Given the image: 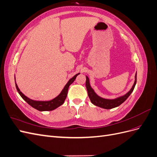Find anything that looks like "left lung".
I'll use <instances>...</instances> for the list:
<instances>
[{
	"mask_svg": "<svg viewBox=\"0 0 157 157\" xmlns=\"http://www.w3.org/2000/svg\"><path fill=\"white\" fill-rule=\"evenodd\" d=\"M86 86L88 92V97L90 99V101L94 104V105H96L99 107H101L103 109H111L113 108H115L117 107H118L121 104L124 102L126 99L130 96V95L132 94V92L134 90L135 86L136 84V80H137V72L135 75V80L134 84H133L132 87L131 89L128 91L126 94L123 95V96H121L119 97H117L114 99H106L101 98L95 92L94 90L92 88L91 85L90 83V80L88 77V76H86Z\"/></svg>",
	"mask_w": 157,
	"mask_h": 157,
	"instance_id": "1",
	"label": "left lung"
}]
</instances>
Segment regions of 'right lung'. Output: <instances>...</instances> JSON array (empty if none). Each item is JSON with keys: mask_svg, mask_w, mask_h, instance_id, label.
<instances>
[{"mask_svg": "<svg viewBox=\"0 0 157 157\" xmlns=\"http://www.w3.org/2000/svg\"><path fill=\"white\" fill-rule=\"evenodd\" d=\"M79 74L80 73L76 74L73 77L69 79V81L67 82V84H65L63 89L61 90V92H60V94L58 95V96L56 97L55 98H54L53 99H52V100H49V101H36L27 97L20 91V88H18L17 84H16V82L15 77H14V78H15L16 87L19 94L20 95L21 97L24 99V100L29 104V105H30L32 107L36 109V110L39 111H53L56 108L61 106L62 104H63L65 99L67 96L68 89L69 86L75 81L76 77H77Z\"/></svg>", "mask_w": 157, "mask_h": 157, "instance_id": "add662e5", "label": "right lung"}]
</instances>
